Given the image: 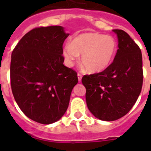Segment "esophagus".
Masks as SVG:
<instances>
[{"mask_svg":"<svg viewBox=\"0 0 151 151\" xmlns=\"http://www.w3.org/2000/svg\"><path fill=\"white\" fill-rule=\"evenodd\" d=\"M78 81H81V78H82V75L81 73H78Z\"/></svg>","mask_w":151,"mask_h":151,"instance_id":"1","label":"esophagus"}]
</instances>
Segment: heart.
<instances>
[{
	"label": "heart",
	"mask_w": 151,
	"mask_h": 151,
	"mask_svg": "<svg viewBox=\"0 0 151 151\" xmlns=\"http://www.w3.org/2000/svg\"><path fill=\"white\" fill-rule=\"evenodd\" d=\"M117 45L111 36L96 32L82 33L73 37L72 44L63 48V56L67 66H72L81 55V63L89 73L105 70L112 63L117 53Z\"/></svg>",
	"instance_id": "b5f03b06"
}]
</instances>
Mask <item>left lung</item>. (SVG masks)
I'll return each mask as SVG.
<instances>
[{
  "instance_id": "1",
  "label": "left lung",
  "mask_w": 151,
  "mask_h": 151,
  "mask_svg": "<svg viewBox=\"0 0 151 151\" xmlns=\"http://www.w3.org/2000/svg\"><path fill=\"white\" fill-rule=\"evenodd\" d=\"M118 38L114 61L100 73L85 75L88 110L99 120L110 122L124 116L136 103L143 86L142 53L122 29H113Z\"/></svg>"
}]
</instances>
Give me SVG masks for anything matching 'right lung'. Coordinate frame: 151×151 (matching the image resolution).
<instances>
[{
  "mask_svg": "<svg viewBox=\"0 0 151 151\" xmlns=\"http://www.w3.org/2000/svg\"><path fill=\"white\" fill-rule=\"evenodd\" d=\"M69 36L60 26L37 27L12 53L11 87L15 102L34 122H57L67 110L78 73L63 65V45Z\"/></svg>",
  "mask_w": 151,
  "mask_h": 151,
  "instance_id": "obj_1",
  "label": "right lung"
}]
</instances>
